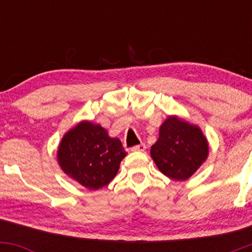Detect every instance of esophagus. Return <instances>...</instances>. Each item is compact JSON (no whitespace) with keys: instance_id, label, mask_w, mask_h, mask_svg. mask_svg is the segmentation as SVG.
Masks as SVG:
<instances>
[{"instance_id":"esophagus-1","label":"esophagus","mask_w":252,"mask_h":252,"mask_svg":"<svg viewBox=\"0 0 252 252\" xmlns=\"http://www.w3.org/2000/svg\"><path fill=\"white\" fill-rule=\"evenodd\" d=\"M144 150H146V144L144 143L137 144V146L132 147L131 148V152H144Z\"/></svg>"}]
</instances>
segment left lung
Wrapping results in <instances>:
<instances>
[{
	"label": "left lung",
	"instance_id": "obj_1",
	"mask_svg": "<svg viewBox=\"0 0 252 252\" xmlns=\"http://www.w3.org/2000/svg\"><path fill=\"white\" fill-rule=\"evenodd\" d=\"M209 149V141L198 126L172 115L161 124L150 156L162 174L185 181L207 160Z\"/></svg>",
	"mask_w": 252,
	"mask_h": 252
}]
</instances>
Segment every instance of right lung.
<instances>
[{"label":"right lung","mask_w":252,"mask_h":252,"mask_svg":"<svg viewBox=\"0 0 252 252\" xmlns=\"http://www.w3.org/2000/svg\"><path fill=\"white\" fill-rule=\"evenodd\" d=\"M126 156L121 141L91 121H82L68 130L57 152L63 172L89 189H99L110 184Z\"/></svg>","instance_id":"add662e5"}]
</instances>
